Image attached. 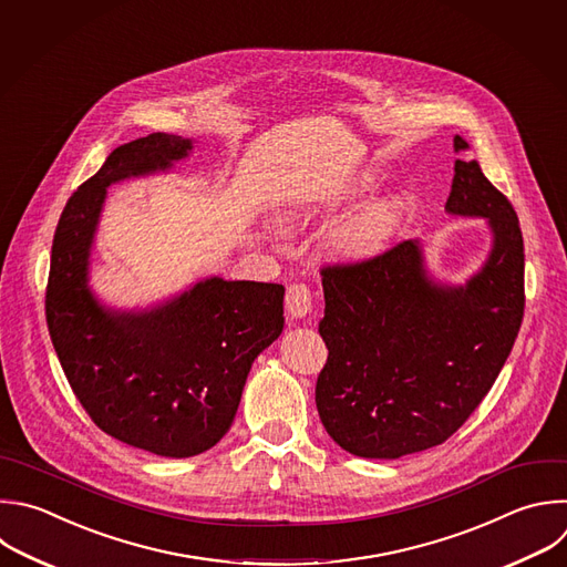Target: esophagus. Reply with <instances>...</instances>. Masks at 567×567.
Listing matches in <instances>:
<instances>
[{"instance_id": "1", "label": "esophagus", "mask_w": 567, "mask_h": 567, "mask_svg": "<svg viewBox=\"0 0 567 567\" xmlns=\"http://www.w3.org/2000/svg\"><path fill=\"white\" fill-rule=\"evenodd\" d=\"M311 291L305 282H293L287 287L285 293V309L289 313V318L298 320V318H307L311 313Z\"/></svg>"}]
</instances>
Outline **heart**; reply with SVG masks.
<instances>
[{"label": "heart", "mask_w": 567, "mask_h": 567, "mask_svg": "<svg viewBox=\"0 0 567 567\" xmlns=\"http://www.w3.org/2000/svg\"><path fill=\"white\" fill-rule=\"evenodd\" d=\"M316 212V207H305L296 218L302 216H311ZM399 214L394 207H379L373 209L371 214H367L364 218H360L342 238V247L347 254L351 256H367L379 251L392 236L394 227H396Z\"/></svg>", "instance_id": "b5f03b06"}]
</instances>
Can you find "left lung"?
<instances>
[{"label":"left lung","instance_id":"8db88e82","mask_svg":"<svg viewBox=\"0 0 567 567\" xmlns=\"http://www.w3.org/2000/svg\"><path fill=\"white\" fill-rule=\"evenodd\" d=\"M454 148L467 151L463 137ZM447 214L487 218L494 243L465 287L434 282L419 240L320 269L329 349L316 383L327 434L362 458H401L445 443L481 405L525 309L523 234L481 164H454Z\"/></svg>","mask_w":567,"mask_h":567}]
</instances>
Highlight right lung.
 Wrapping results in <instances>:
<instances>
[{
    "mask_svg": "<svg viewBox=\"0 0 567 567\" xmlns=\"http://www.w3.org/2000/svg\"><path fill=\"white\" fill-rule=\"evenodd\" d=\"M192 148L168 133L117 146L69 198L47 285L49 333L91 421L168 458L203 454L229 432L254 360L285 327L276 282L207 278L146 311H113L93 296L89 256L106 188L166 171Z\"/></svg>",
    "mask_w": 567,
    "mask_h": 567,
    "instance_id": "obj_1",
    "label": "right lung"
}]
</instances>
